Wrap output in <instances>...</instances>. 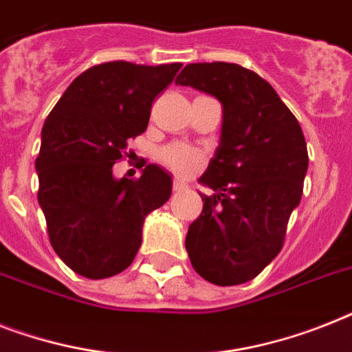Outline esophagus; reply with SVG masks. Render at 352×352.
<instances>
[{
  "instance_id": "obj_1",
  "label": "esophagus",
  "mask_w": 352,
  "mask_h": 352,
  "mask_svg": "<svg viewBox=\"0 0 352 352\" xmlns=\"http://www.w3.org/2000/svg\"><path fill=\"white\" fill-rule=\"evenodd\" d=\"M184 190H188V186H186V182H182V181H179V179H175V181H173V191H175V193H181V191H184Z\"/></svg>"
}]
</instances>
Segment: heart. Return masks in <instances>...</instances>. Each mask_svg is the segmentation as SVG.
<instances>
[{
  "label": "heart",
  "instance_id": "heart-1",
  "mask_svg": "<svg viewBox=\"0 0 352 352\" xmlns=\"http://www.w3.org/2000/svg\"><path fill=\"white\" fill-rule=\"evenodd\" d=\"M159 161L168 170L175 171L179 175H186L201 164L202 153L195 148L175 142V144H168L159 151Z\"/></svg>",
  "mask_w": 352,
  "mask_h": 352
}]
</instances>
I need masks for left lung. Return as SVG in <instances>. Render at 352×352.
Instances as JSON below:
<instances>
[{
  "label": "left lung",
  "instance_id": "obj_1",
  "mask_svg": "<svg viewBox=\"0 0 352 352\" xmlns=\"http://www.w3.org/2000/svg\"><path fill=\"white\" fill-rule=\"evenodd\" d=\"M175 85L211 94L224 107L221 144L201 177L215 193L201 195L188 256L211 284H244L284 245L309 164L304 131L270 82L235 63H191Z\"/></svg>",
  "mask_w": 352,
  "mask_h": 352
}]
</instances>
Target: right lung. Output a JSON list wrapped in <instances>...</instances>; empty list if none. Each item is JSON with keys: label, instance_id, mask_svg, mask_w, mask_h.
Masks as SVG:
<instances>
[{"label": "right lung", "instance_id": "obj_1", "mask_svg": "<svg viewBox=\"0 0 352 352\" xmlns=\"http://www.w3.org/2000/svg\"><path fill=\"white\" fill-rule=\"evenodd\" d=\"M181 67L96 65L74 79L43 124L37 201L54 251L77 275L99 280L126 270L146 215L170 199L171 177L155 164L121 181L111 168L128 139L146 130L151 102Z\"/></svg>", "mask_w": 352, "mask_h": 352}]
</instances>
